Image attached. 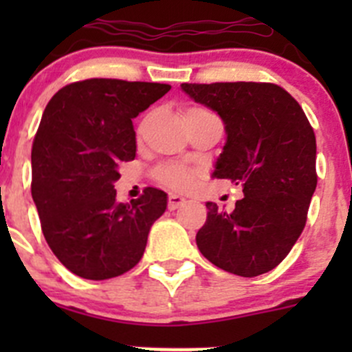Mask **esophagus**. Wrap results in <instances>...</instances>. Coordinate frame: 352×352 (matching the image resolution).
Listing matches in <instances>:
<instances>
[{
    "mask_svg": "<svg viewBox=\"0 0 352 352\" xmlns=\"http://www.w3.org/2000/svg\"><path fill=\"white\" fill-rule=\"evenodd\" d=\"M186 202H187L186 197L179 196V194H170V196H168V209H170V211H173V209L180 208V206H184Z\"/></svg>",
    "mask_w": 352,
    "mask_h": 352,
    "instance_id": "34e87169",
    "label": "esophagus"
}]
</instances>
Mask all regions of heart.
Masks as SVG:
<instances>
[{
  "label": "heart",
  "mask_w": 352,
  "mask_h": 352,
  "mask_svg": "<svg viewBox=\"0 0 352 352\" xmlns=\"http://www.w3.org/2000/svg\"><path fill=\"white\" fill-rule=\"evenodd\" d=\"M160 179L175 189H187L192 184V173L179 165H170L160 172Z\"/></svg>",
  "instance_id": "obj_1"
}]
</instances>
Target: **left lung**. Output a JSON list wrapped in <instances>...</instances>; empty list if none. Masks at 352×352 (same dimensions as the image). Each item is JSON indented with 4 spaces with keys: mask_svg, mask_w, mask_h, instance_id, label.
Listing matches in <instances>:
<instances>
[{
    "mask_svg": "<svg viewBox=\"0 0 352 352\" xmlns=\"http://www.w3.org/2000/svg\"><path fill=\"white\" fill-rule=\"evenodd\" d=\"M180 88L223 120L226 141L212 179L232 180L243 192L232 212L206 202L199 250L216 267L243 278L272 271L300 239L317 187V143L303 109L272 83Z\"/></svg>",
    "mask_w": 352,
    "mask_h": 352,
    "instance_id": "1",
    "label": "left lung"
}]
</instances>
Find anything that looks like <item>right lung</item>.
I'll use <instances>...</instances> for the list:
<instances>
[{"instance_id":"right-lung-1","label":"right lung","mask_w":352,"mask_h":352,"mask_svg":"<svg viewBox=\"0 0 352 352\" xmlns=\"http://www.w3.org/2000/svg\"><path fill=\"white\" fill-rule=\"evenodd\" d=\"M170 85L91 78L49 100L32 146V197L42 233L66 269L83 279L116 278L133 269L168 197L148 187L117 201L119 165L136 156L133 119Z\"/></svg>"}]
</instances>
